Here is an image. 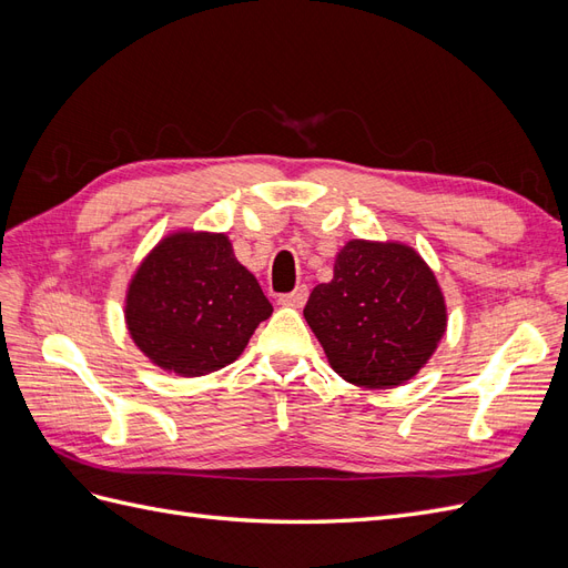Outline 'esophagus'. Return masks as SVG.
Segmentation results:
<instances>
[{
	"label": "esophagus",
	"instance_id": "esophagus-1",
	"mask_svg": "<svg viewBox=\"0 0 568 568\" xmlns=\"http://www.w3.org/2000/svg\"><path fill=\"white\" fill-rule=\"evenodd\" d=\"M305 301H307V286L305 284L296 286L294 291H291V294L280 296V305H284V307H303Z\"/></svg>",
	"mask_w": 568,
	"mask_h": 568
}]
</instances>
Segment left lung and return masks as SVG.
Masks as SVG:
<instances>
[{
  "mask_svg": "<svg viewBox=\"0 0 568 568\" xmlns=\"http://www.w3.org/2000/svg\"><path fill=\"white\" fill-rule=\"evenodd\" d=\"M303 315L334 372L365 388L412 379L448 322L434 272L415 251L363 239L341 248L334 280L313 288Z\"/></svg>",
  "mask_w": 568,
  "mask_h": 568,
  "instance_id": "obj_1",
  "label": "left lung"
}]
</instances>
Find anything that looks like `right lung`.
Masks as SVG:
<instances>
[{"label":"right lung","mask_w":568,"mask_h":568,"mask_svg":"<svg viewBox=\"0 0 568 568\" xmlns=\"http://www.w3.org/2000/svg\"><path fill=\"white\" fill-rule=\"evenodd\" d=\"M270 315V301L234 257L230 239L205 232L163 239L132 277L125 305L140 351L180 376L234 363Z\"/></svg>","instance_id":"obj_1"}]
</instances>
